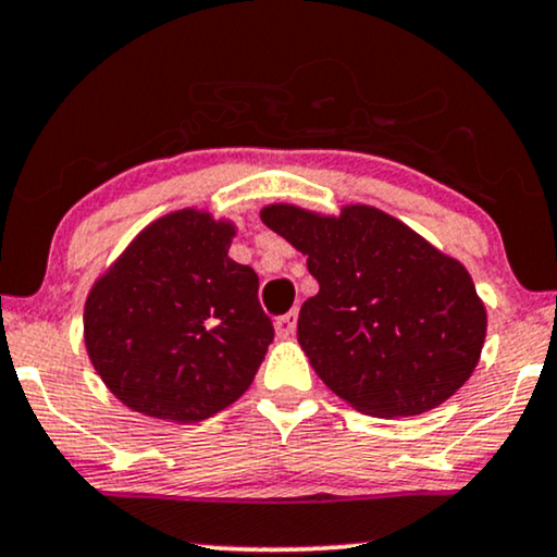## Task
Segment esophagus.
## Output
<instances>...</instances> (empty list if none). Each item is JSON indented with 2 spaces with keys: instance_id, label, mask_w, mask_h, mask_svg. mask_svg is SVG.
I'll return each instance as SVG.
<instances>
[{
  "instance_id": "1",
  "label": "esophagus",
  "mask_w": 557,
  "mask_h": 557,
  "mask_svg": "<svg viewBox=\"0 0 557 557\" xmlns=\"http://www.w3.org/2000/svg\"><path fill=\"white\" fill-rule=\"evenodd\" d=\"M296 309H292V312H286V314H281L278 320H276V332L281 337H288V335H294V330H296Z\"/></svg>"
}]
</instances>
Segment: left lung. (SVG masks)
Returning <instances> with one entry per match:
<instances>
[{
  "mask_svg": "<svg viewBox=\"0 0 557 557\" xmlns=\"http://www.w3.org/2000/svg\"><path fill=\"white\" fill-rule=\"evenodd\" d=\"M261 220L305 252L320 284L296 337L341 399L373 417H414L466 384L486 309L463 265L373 207L317 216L276 205Z\"/></svg>",
  "mask_w": 557,
  "mask_h": 557,
  "instance_id": "obj_1",
  "label": "left lung"
}]
</instances>
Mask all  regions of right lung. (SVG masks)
<instances>
[{"instance_id":"add662e5","label":"right lung","mask_w":557,"mask_h":557,"mask_svg":"<svg viewBox=\"0 0 557 557\" xmlns=\"http://www.w3.org/2000/svg\"><path fill=\"white\" fill-rule=\"evenodd\" d=\"M233 227L194 209L143 230L86 299L84 341L129 409L199 422L248 392L273 343L258 276L227 256Z\"/></svg>"}]
</instances>
